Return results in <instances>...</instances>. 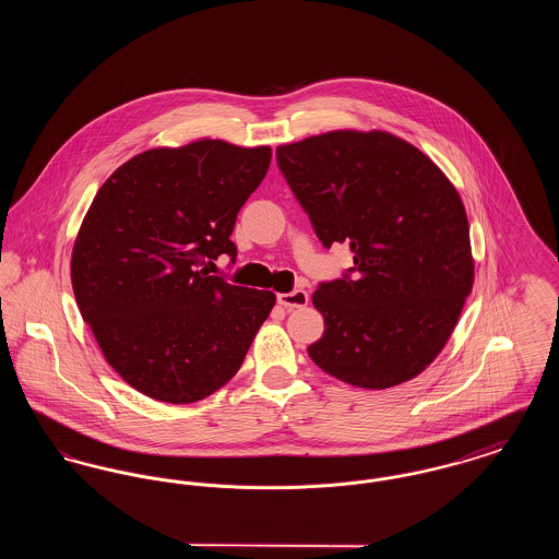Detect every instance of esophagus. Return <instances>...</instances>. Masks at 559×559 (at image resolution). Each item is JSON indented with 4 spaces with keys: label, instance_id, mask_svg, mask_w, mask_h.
Listing matches in <instances>:
<instances>
[{
    "label": "esophagus",
    "instance_id": "esophagus-1",
    "mask_svg": "<svg viewBox=\"0 0 559 559\" xmlns=\"http://www.w3.org/2000/svg\"><path fill=\"white\" fill-rule=\"evenodd\" d=\"M276 301H278L285 310H295V308L308 306L310 295L304 292V289H295V292L292 293H281V295L276 297Z\"/></svg>",
    "mask_w": 559,
    "mask_h": 559
}]
</instances>
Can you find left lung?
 Listing matches in <instances>:
<instances>
[{
	"label": "left lung",
	"mask_w": 559,
	"mask_h": 559,
	"mask_svg": "<svg viewBox=\"0 0 559 559\" xmlns=\"http://www.w3.org/2000/svg\"><path fill=\"white\" fill-rule=\"evenodd\" d=\"M276 160L320 242H347L354 253L344 278L312 295L324 335L308 347L310 358L367 390L426 371L474 285L456 188L419 148L379 130L283 144Z\"/></svg>",
	"instance_id": "8db88e82"
}]
</instances>
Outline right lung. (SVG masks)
<instances>
[{
	"label": "right lung",
	"instance_id": "obj_1",
	"mask_svg": "<svg viewBox=\"0 0 559 559\" xmlns=\"http://www.w3.org/2000/svg\"><path fill=\"white\" fill-rule=\"evenodd\" d=\"M270 146L197 140L123 163L96 192L71 255L81 317L133 390L169 404L207 399L239 371L276 297L210 276L237 258V215Z\"/></svg>",
	"mask_w": 559,
	"mask_h": 559
}]
</instances>
